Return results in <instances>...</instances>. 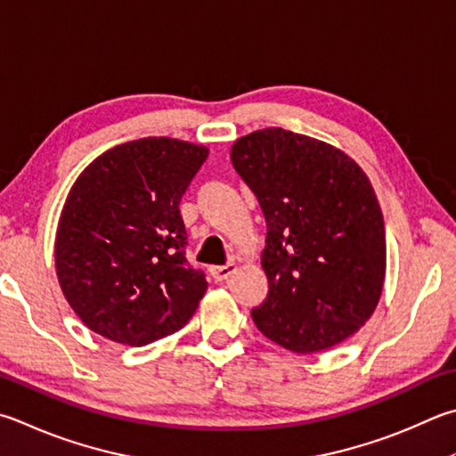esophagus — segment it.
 <instances>
[{
    "label": "esophagus",
    "mask_w": 456,
    "mask_h": 456,
    "mask_svg": "<svg viewBox=\"0 0 456 456\" xmlns=\"http://www.w3.org/2000/svg\"><path fill=\"white\" fill-rule=\"evenodd\" d=\"M237 271V265L235 263H227V265H215V267L209 269L211 277L217 281V283H221V281H227L233 273Z\"/></svg>",
    "instance_id": "esophagus-1"
}]
</instances>
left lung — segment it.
Segmentation results:
<instances>
[{
    "instance_id": "left-lung-1",
    "label": "left lung",
    "mask_w": 456,
    "mask_h": 456,
    "mask_svg": "<svg viewBox=\"0 0 456 456\" xmlns=\"http://www.w3.org/2000/svg\"><path fill=\"white\" fill-rule=\"evenodd\" d=\"M231 163L267 221L269 291L251 311L287 351H327L375 313L387 273L385 221L367 173L341 149L281 127L239 137Z\"/></svg>"
}]
</instances>
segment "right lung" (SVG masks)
I'll use <instances>...</instances> for the list:
<instances>
[{"instance_id": "1", "label": "right lung", "mask_w": 456, "mask_h": 456, "mask_svg": "<svg viewBox=\"0 0 456 456\" xmlns=\"http://www.w3.org/2000/svg\"><path fill=\"white\" fill-rule=\"evenodd\" d=\"M209 149L145 137L107 149L79 173L55 233L69 307L110 341L143 346L187 325L207 291L183 255L179 201Z\"/></svg>"}]
</instances>
